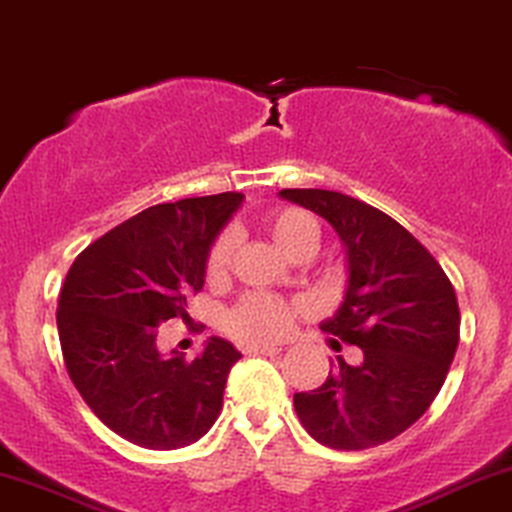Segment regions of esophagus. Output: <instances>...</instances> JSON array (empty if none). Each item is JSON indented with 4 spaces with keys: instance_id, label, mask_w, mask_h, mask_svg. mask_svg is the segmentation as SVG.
Instances as JSON below:
<instances>
[{
    "instance_id": "34e87169",
    "label": "esophagus",
    "mask_w": 512,
    "mask_h": 512,
    "mask_svg": "<svg viewBox=\"0 0 512 512\" xmlns=\"http://www.w3.org/2000/svg\"><path fill=\"white\" fill-rule=\"evenodd\" d=\"M245 353L248 355H279L281 353V348L279 346H250V348H245Z\"/></svg>"
}]
</instances>
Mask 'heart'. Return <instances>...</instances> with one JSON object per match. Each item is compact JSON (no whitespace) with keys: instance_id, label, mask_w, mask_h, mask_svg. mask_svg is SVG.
Masks as SVG:
<instances>
[{"instance_id":"1","label":"heart","mask_w":512,"mask_h":512,"mask_svg":"<svg viewBox=\"0 0 512 512\" xmlns=\"http://www.w3.org/2000/svg\"><path fill=\"white\" fill-rule=\"evenodd\" d=\"M267 229L272 233L274 243L291 260L312 257L319 245V236H322L319 221L298 207L274 209L267 217ZM233 248H236V238L231 231L219 233L214 238L205 257L207 281L217 283L229 274ZM295 312H298V305L288 303L279 295L250 293L226 315L224 329L226 334L245 346H264V343L281 341L291 331Z\"/></svg>"}]
</instances>
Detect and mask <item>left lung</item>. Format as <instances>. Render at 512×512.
<instances>
[{
	"label": "left lung",
	"mask_w": 512,
	"mask_h": 512,
	"mask_svg": "<svg viewBox=\"0 0 512 512\" xmlns=\"http://www.w3.org/2000/svg\"><path fill=\"white\" fill-rule=\"evenodd\" d=\"M281 197L324 217L346 245V300L322 331L362 350L360 365L338 357L319 389L295 393V412L312 439L336 451L396 439L427 412L453 362L460 341L453 283L381 209L319 188H286Z\"/></svg>",
	"instance_id": "obj_1"
}]
</instances>
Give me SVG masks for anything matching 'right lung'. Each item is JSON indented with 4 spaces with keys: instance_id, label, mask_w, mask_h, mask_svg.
<instances>
[{
    "instance_id": "1",
    "label": "right lung",
    "mask_w": 512,
    "mask_h": 512,
    "mask_svg": "<svg viewBox=\"0 0 512 512\" xmlns=\"http://www.w3.org/2000/svg\"><path fill=\"white\" fill-rule=\"evenodd\" d=\"M243 202L240 193L147 207L90 243L66 274L57 329L66 372L88 408L121 439L174 451L217 422L240 353L212 336L195 360L157 348L159 326L190 322L205 257Z\"/></svg>"
}]
</instances>
